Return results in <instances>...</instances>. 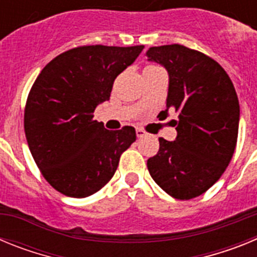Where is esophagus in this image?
I'll return each mask as SVG.
<instances>
[{
    "instance_id": "obj_1",
    "label": "esophagus",
    "mask_w": 257,
    "mask_h": 257,
    "mask_svg": "<svg viewBox=\"0 0 257 257\" xmlns=\"http://www.w3.org/2000/svg\"><path fill=\"white\" fill-rule=\"evenodd\" d=\"M145 135H147V133L143 128H136V136L138 138H144Z\"/></svg>"
}]
</instances>
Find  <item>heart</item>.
<instances>
[{
	"instance_id": "obj_1",
	"label": "heart",
	"mask_w": 257,
	"mask_h": 257,
	"mask_svg": "<svg viewBox=\"0 0 257 257\" xmlns=\"http://www.w3.org/2000/svg\"><path fill=\"white\" fill-rule=\"evenodd\" d=\"M148 68H152V67H148Z\"/></svg>"
}]
</instances>
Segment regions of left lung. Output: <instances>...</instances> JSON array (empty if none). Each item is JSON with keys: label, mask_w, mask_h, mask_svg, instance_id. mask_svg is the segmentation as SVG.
Segmentation results:
<instances>
[{"label": "left lung", "mask_w": 257, "mask_h": 257, "mask_svg": "<svg viewBox=\"0 0 257 257\" xmlns=\"http://www.w3.org/2000/svg\"><path fill=\"white\" fill-rule=\"evenodd\" d=\"M149 61L169 72L167 114L179 113L174 142L160 138V151L147 162L149 174L167 194L192 199L210 189L230 162L239 126V101L224 68L183 45L151 47Z\"/></svg>", "instance_id": "left-lung-1"}]
</instances>
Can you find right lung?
<instances>
[{
  "instance_id": "obj_1",
  "label": "right lung",
  "mask_w": 257,
  "mask_h": 257,
  "mask_svg": "<svg viewBox=\"0 0 257 257\" xmlns=\"http://www.w3.org/2000/svg\"><path fill=\"white\" fill-rule=\"evenodd\" d=\"M144 46H79L52 59L29 91L24 131L47 183L73 198L91 196L113 178L119 157L136 140L135 128L106 130L94 119L113 82Z\"/></svg>"
}]
</instances>
